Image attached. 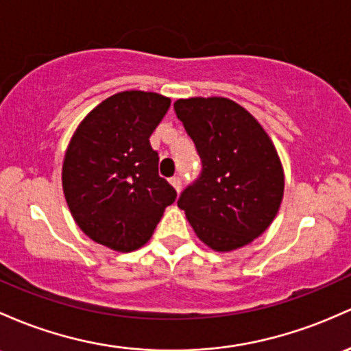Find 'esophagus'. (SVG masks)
<instances>
[{
	"label": "esophagus",
	"mask_w": 351,
	"mask_h": 351,
	"mask_svg": "<svg viewBox=\"0 0 351 351\" xmlns=\"http://www.w3.org/2000/svg\"><path fill=\"white\" fill-rule=\"evenodd\" d=\"M169 183L173 184V188L176 190V193H180V191H182V178H180V176H173V178L169 180Z\"/></svg>",
	"instance_id": "1"
}]
</instances>
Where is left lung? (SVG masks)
<instances>
[{
	"mask_svg": "<svg viewBox=\"0 0 351 351\" xmlns=\"http://www.w3.org/2000/svg\"><path fill=\"white\" fill-rule=\"evenodd\" d=\"M193 140L202 173L178 199L203 243L232 252L268 228L283 198V168L265 130L245 108L226 98L175 103Z\"/></svg>",
	"mask_w": 351,
	"mask_h": 351,
	"instance_id": "left-lung-1",
	"label": "left lung"
}]
</instances>
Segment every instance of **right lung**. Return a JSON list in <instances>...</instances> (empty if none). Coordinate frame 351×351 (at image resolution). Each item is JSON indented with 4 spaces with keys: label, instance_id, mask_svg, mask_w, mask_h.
I'll return each mask as SVG.
<instances>
[{
    "label": "right lung",
    "instance_id": "add662e5",
    "mask_svg": "<svg viewBox=\"0 0 351 351\" xmlns=\"http://www.w3.org/2000/svg\"><path fill=\"white\" fill-rule=\"evenodd\" d=\"M169 98L123 91L99 103L78 126L64 155L63 191L73 218L91 240L133 252L152 238L176 190L158 175L149 136Z\"/></svg>",
    "mask_w": 351,
    "mask_h": 351
}]
</instances>
